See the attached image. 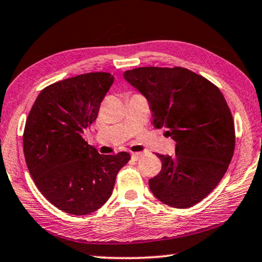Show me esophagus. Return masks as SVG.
Returning a JSON list of instances; mask_svg holds the SVG:
<instances>
[{
    "label": "esophagus",
    "mask_w": 262,
    "mask_h": 262,
    "mask_svg": "<svg viewBox=\"0 0 262 262\" xmlns=\"http://www.w3.org/2000/svg\"><path fill=\"white\" fill-rule=\"evenodd\" d=\"M132 157L134 159H139L142 157V154L141 152H132Z\"/></svg>",
    "instance_id": "34e87169"
}]
</instances>
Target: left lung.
<instances>
[{
  "label": "left lung",
  "mask_w": 262,
  "mask_h": 262,
  "mask_svg": "<svg viewBox=\"0 0 262 262\" xmlns=\"http://www.w3.org/2000/svg\"><path fill=\"white\" fill-rule=\"evenodd\" d=\"M123 77L147 98L152 125L176 141L174 156L157 154L162 170L149 180L159 201L189 208L203 200L227 172L234 151V123L215 84L181 67H141Z\"/></svg>",
  "instance_id": "left-lung-1"
}]
</instances>
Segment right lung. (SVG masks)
<instances>
[{"label": "right lung", "mask_w": 262, "mask_h": 262, "mask_svg": "<svg viewBox=\"0 0 262 262\" xmlns=\"http://www.w3.org/2000/svg\"><path fill=\"white\" fill-rule=\"evenodd\" d=\"M114 82L89 73L41 90L26 119L24 156L35 186L53 206L72 215L94 212L108 200L128 152L100 155L83 139Z\"/></svg>", "instance_id": "add662e5"}]
</instances>
